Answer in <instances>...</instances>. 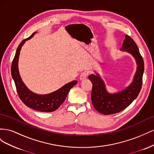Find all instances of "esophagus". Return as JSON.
<instances>
[{
    "label": "esophagus",
    "instance_id": "obj_1",
    "mask_svg": "<svg viewBox=\"0 0 154 154\" xmlns=\"http://www.w3.org/2000/svg\"><path fill=\"white\" fill-rule=\"evenodd\" d=\"M88 71H83L80 74V79L81 80H84V79H85L88 76Z\"/></svg>",
    "mask_w": 154,
    "mask_h": 154
}]
</instances>
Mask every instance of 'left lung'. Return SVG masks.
Wrapping results in <instances>:
<instances>
[{
  "instance_id": "obj_1",
  "label": "left lung",
  "mask_w": 154,
  "mask_h": 154,
  "mask_svg": "<svg viewBox=\"0 0 154 154\" xmlns=\"http://www.w3.org/2000/svg\"><path fill=\"white\" fill-rule=\"evenodd\" d=\"M122 49L132 54L137 64L134 80L128 87L118 93L111 94L106 91L104 82L98 74H91L88 76L92 83V103L97 111L103 114H114L123 110L136 98L141 89L144 67L137 45L131 37L126 35Z\"/></svg>"
}]
</instances>
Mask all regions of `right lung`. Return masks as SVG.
<instances>
[{
  "label": "right lung",
  "mask_w": 154,
  "mask_h": 154,
  "mask_svg": "<svg viewBox=\"0 0 154 154\" xmlns=\"http://www.w3.org/2000/svg\"><path fill=\"white\" fill-rule=\"evenodd\" d=\"M35 32H33L29 38L21 42L17 49L16 53L11 64V75L15 82L17 91L21 101L27 106L31 109L40 112H50L57 110L66 100L70 89L77 83V81L74 80L63 86L60 89L49 94L39 95L30 91L24 83L22 81L18 69V62L19 57L20 51L22 45L25 41L29 40L33 36Z\"/></svg>",
  "instance_id": "add662e5"
}]
</instances>
